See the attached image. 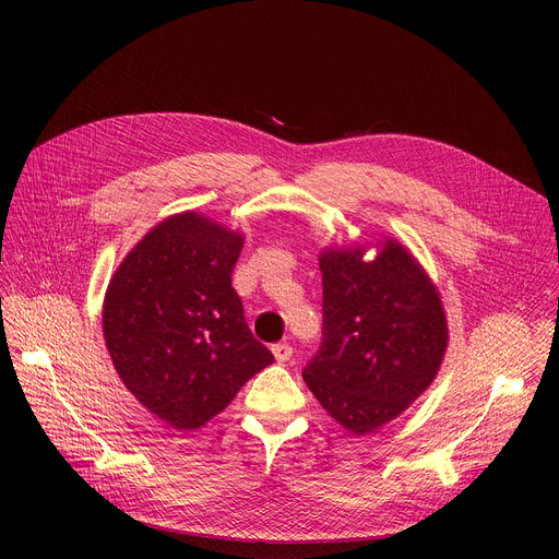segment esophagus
Listing matches in <instances>:
<instances>
[{"mask_svg": "<svg viewBox=\"0 0 559 559\" xmlns=\"http://www.w3.org/2000/svg\"><path fill=\"white\" fill-rule=\"evenodd\" d=\"M272 354L278 362H287L292 358V345L289 343H276V345H272Z\"/></svg>", "mask_w": 559, "mask_h": 559, "instance_id": "obj_1", "label": "esophagus"}]
</instances>
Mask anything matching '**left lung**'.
<instances>
[{
    "instance_id": "8db88e82",
    "label": "left lung",
    "mask_w": 559,
    "mask_h": 559,
    "mask_svg": "<svg viewBox=\"0 0 559 559\" xmlns=\"http://www.w3.org/2000/svg\"><path fill=\"white\" fill-rule=\"evenodd\" d=\"M360 254L321 257L323 338L302 369L318 403L358 436L403 414L447 349L438 292L412 254L395 241L369 263Z\"/></svg>"
}]
</instances>
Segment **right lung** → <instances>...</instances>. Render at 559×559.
Masks as SVG:
<instances>
[{"mask_svg": "<svg viewBox=\"0 0 559 559\" xmlns=\"http://www.w3.org/2000/svg\"><path fill=\"white\" fill-rule=\"evenodd\" d=\"M241 248V234L177 214L145 234L108 287L104 336L115 369L175 429L205 425L274 362L231 287Z\"/></svg>", "mask_w": 559, "mask_h": 559, "instance_id": "obj_1", "label": "right lung"}]
</instances>
